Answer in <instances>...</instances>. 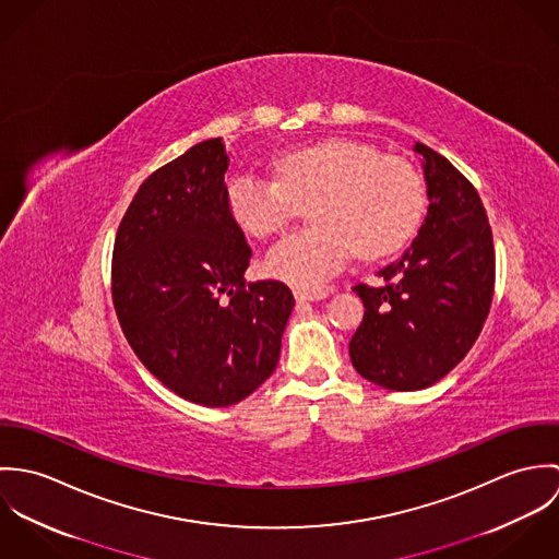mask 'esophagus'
I'll use <instances>...</instances> for the list:
<instances>
[{"label":"esophagus","instance_id":"esophagus-1","mask_svg":"<svg viewBox=\"0 0 559 559\" xmlns=\"http://www.w3.org/2000/svg\"><path fill=\"white\" fill-rule=\"evenodd\" d=\"M324 297H326V293H295L297 304H312V301H320Z\"/></svg>","mask_w":559,"mask_h":559}]
</instances>
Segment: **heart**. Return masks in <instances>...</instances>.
<instances>
[{
    "instance_id": "b5f03b06",
    "label": "heart",
    "mask_w": 559,
    "mask_h": 559,
    "mask_svg": "<svg viewBox=\"0 0 559 559\" xmlns=\"http://www.w3.org/2000/svg\"><path fill=\"white\" fill-rule=\"evenodd\" d=\"M275 180L240 171L228 185V213L253 239L277 235L295 202L314 198V228L280 240L264 260L269 275L299 290L320 288L359 258H383L411 239L424 211V187L411 163L381 157L368 144L326 140L273 160Z\"/></svg>"
}]
</instances>
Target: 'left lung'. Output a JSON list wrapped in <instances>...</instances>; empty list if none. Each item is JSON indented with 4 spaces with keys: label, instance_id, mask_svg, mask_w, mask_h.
<instances>
[{
    "label": "left lung",
    "instance_id": "1",
    "mask_svg": "<svg viewBox=\"0 0 559 559\" xmlns=\"http://www.w3.org/2000/svg\"><path fill=\"white\" fill-rule=\"evenodd\" d=\"M428 211L417 237L377 275L355 286L364 320L350 337L353 368L392 392L441 381L478 340L495 288V249L474 185L439 153L415 142Z\"/></svg>",
    "mask_w": 559,
    "mask_h": 559
}]
</instances>
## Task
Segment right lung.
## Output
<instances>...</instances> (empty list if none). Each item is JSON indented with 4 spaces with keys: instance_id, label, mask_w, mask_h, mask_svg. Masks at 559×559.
I'll use <instances>...</instances> for the list:
<instances>
[{
    "instance_id": "obj_1",
    "label": "right lung",
    "mask_w": 559,
    "mask_h": 559,
    "mask_svg": "<svg viewBox=\"0 0 559 559\" xmlns=\"http://www.w3.org/2000/svg\"><path fill=\"white\" fill-rule=\"evenodd\" d=\"M230 153L222 138L191 146L138 189L114 245L120 326L176 396L230 406L275 370L295 308L288 286L245 282L251 249L228 213Z\"/></svg>"
}]
</instances>
